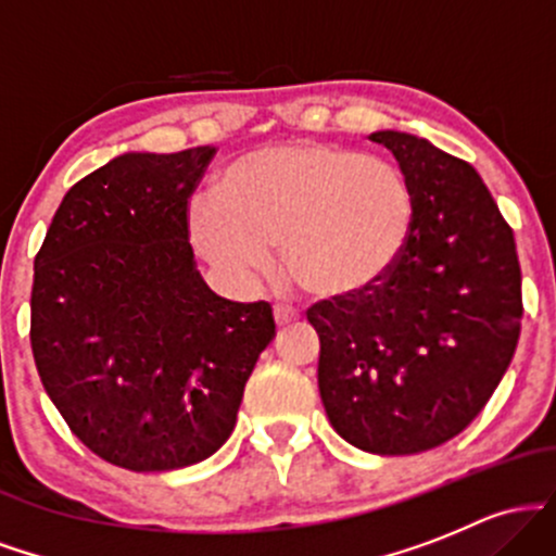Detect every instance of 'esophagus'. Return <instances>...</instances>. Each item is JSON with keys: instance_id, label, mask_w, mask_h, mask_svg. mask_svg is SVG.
Segmentation results:
<instances>
[{"instance_id": "obj_1", "label": "esophagus", "mask_w": 556, "mask_h": 556, "mask_svg": "<svg viewBox=\"0 0 556 556\" xmlns=\"http://www.w3.org/2000/svg\"><path fill=\"white\" fill-rule=\"evenodd\" d=\"M274 321H277V329H287L292 324H298V314L292 308H287V305H277L274 308Z\"/></svg>"}]
</instances>
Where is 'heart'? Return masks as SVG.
<instances>
[{
  "instance_id": "b5f03b06",
  "label": "heart",
  "mask_w": 556,
  "mask_h": 556,
  "mask_svg": "<svg viewBox=\"0 0 556 556\" xmlns=\"http://www.w3.org/2000/svg\"><path fill=\"white\" fill-rule=\"evenodd\" d=\"M413 225L416 198L400 169L300 140L238 159L198 206L193 240L214 269L238 279L261 277L279 248L298 292L342 303L384 282Z\"/></svg>"
}]
</instances>
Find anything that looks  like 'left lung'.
<instances>
[{
  "mask_svg": "<svg viewBox=\"0 0 556 556\" xmlns=\"http://www.w3.org/2000/svg\"><path fill=\"white\" fill-rule=\"evenodd\" d=\"M387 146L416 198L405 256L376 290L308 311L318 392L344 442L416 455L450 442L500 387L520 337L515 235L478 172L426 138Z\"/></svg>",
  "mask_w": 556,
  "mask_h": 556,
  "instance_id": "1",
  "label": "left lung"
}]
</instances>
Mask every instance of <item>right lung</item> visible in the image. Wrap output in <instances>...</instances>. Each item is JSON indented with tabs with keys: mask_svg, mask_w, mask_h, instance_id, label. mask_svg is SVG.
<instances>
[{
	"mask_svg": "<svg viewBox=\"0 0 556 556\" xmlns=\"http://www.w3.org/2000/svg\"><path fill=\"white\" fill-rule=\"evenodd\" d=\"M216 154H123L62 198L34 261L30 348L70 431L136 473L212 457L274 340L271 305L208 290L188 198Z\"/></svg>",
	"mask_w": 556,
	"mask_h": 556,
	"instance_id": "add662e5",
	"label": "right lung"
}]
</instances>
